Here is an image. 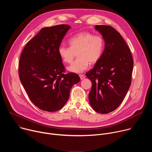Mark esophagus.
Here are the masks:
<instances>
[{
	"label": "esophagus",
	"mask_w": 152,
	"mask_h": 152,
	"mask_svg": "<svg viewBox=\"0 0 152 152\" xmlns=\"http://www.w3.org/2000/svg\"><path fill=\"white\" fill-rule=\"evenodd\" d=\"M79 77H80V79L81 80H82V79H83L84 78H85V76L84 75H79Z\"/></svg>",
	"instance_id": "1"
}]
</instances>
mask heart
Segmentation results:
<instances>
[{
    "mask_svg": "<svg viewBox=\"0 0 152 152\" xmlns=\"http://www.w3.org/2000/svg\"><path fill=\"white\" fill-rule=\"evenodd\" d=\"M70 47L60 46L58 53L62 61L70 64L77 53V59L68 67L70 72L82 73L87 69L89 64H94L101 58L105 47V41L101 35L83 31L78 33L69 41Z\"/></svg>",
    "mask_w": 152,
    "mask_h": 152,
    "instance_id": "heart-1",
    "label": "heart"
}]
</instances>
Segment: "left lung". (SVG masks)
<instances>
[{"label":"left lung","instance_id":"obj_1","mask_svg":"<svg viewBox=\"0 0 152 152\" xmlns=\"http://www.w3.org/2000/svg\"><path fill=\"white\" fill-rule=\"evenodd\" d=\"M105 41L103 53L86 73L92 82L89 101L98 113L107 114L120 105L131 84L134 59L124 39L114 28L96 25Z\"/></svg>","mask_w":152,"mask_h":152}]
</instances>
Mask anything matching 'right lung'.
Wrapping results in <instances>:
<instances>
[{
	"label": "right lung",
	"mask_w": 152,
	"mask_h": 152,
	"mask_svg": "<svg viewBox=\"0 0 152 152\" xmlns=\"http://www.w3.org/2000/svg\"><path fill=\"white\" fill-rule=\"evenodd\" d=\"M70 28L67 25L46 27L25 46L18 63V75L29 99L39 109L54 112L69 100L78 75L66 69L58 53L62 39Z\"/></svg>",
	"instance_id": "obj_1"
}]
</instances>
